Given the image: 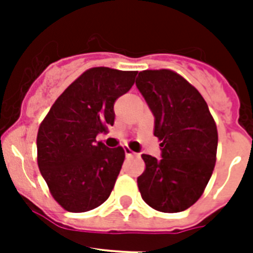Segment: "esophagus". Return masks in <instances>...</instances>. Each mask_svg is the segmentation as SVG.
<instances>
[{
    "mask_svg": "<svg viewBox=\"0 0 253 253\" xmlns=\"http://www.w3.org/2000/svg\"><path fill=\"white\" fill-rule=\"evenodd\" d=\"M125 155H126V158H132V156H134V152H132L130 148H125Z\"/></svg>",
    "mask_w": 253,
    "mask_h": 253,
    "instance_id": "34e87169",
    "label": "esophagus"
}]
</instances>
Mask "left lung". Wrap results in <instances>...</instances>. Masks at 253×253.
<instances>
[{"instance_id":"left-lung-1","label":"left lung","mask_w":253,"mask_h":253,"mask_svg":"<svg viewBox=\"0 0 253 253\" xmlns=\"http://www.w3.org/2000/svg\"><path fill=\"white\" fill-rule=\"evenodd\" d=\"M135 84L162 140V159L142 155L146 170L138 177L139 192L158 211H184L202 196L214 170L215 122L200 91L173 71H143Z\"/></svg>"}]
</instances>
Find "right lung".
I'll list each match as a JSON object with an SVG mask.
<instances>
[{"label": "right lung", "mask_w": 253, "mask_h": 253, "mask_svg": "<svg viewBox=\"0 0 253 253\" xmlns=\"http://www.w3.org/2000/svg\"><path fill=\"white\" fill-rule=\"evenodd\" d=\"M135 71L87 69L55 101L37 138L38 166L56 202L71 212L98 208L114 188L122 147L95 136L114 125V102L134 85Z\"/></svg>", "instance_id": "right-lung-1"}]
</instances>
